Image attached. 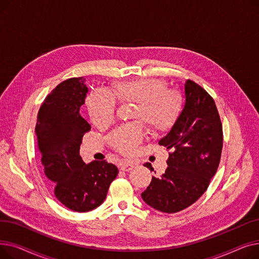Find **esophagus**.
Returning <instances> with one entry per match:
<instances>
[{"instance_id":"esophagus-1","label":"esophagus","mask_w":259,"mask_h":259,"mask_svg":"<svg viewBox=\"0 0 259 259\" xmlns=\"http://www.w3.org/2000/svg\"><path fill=\"white\" fill-rule=\"evenodd\" d=\"M133 168H134V165L129 160H124L120 162V170L122 171L128 172V171H131Z\"/></svg>"}]
</instances>
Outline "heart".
<instances>
[{
	"instance_id": "1",
	"label": "heart",
	"mask_w": 259,
	"mask_h": 259,
	"mask_svg": "<svg viewBox=\"0 0 259 259\" xmlns=\"http://www.w3.org/2000/svg\"><path fill=\"white\" fill-rule=\"evenodd\" d=\"M120 104H137L132 119L145 121L153 133L168 131L179 116L182 107L181 94L172 89L164 79L141 77L131 80L113 81L110 93L92 91L86 99V107L93 124L99 127L111 125ZM144 140L141 124H131L115 130L109 142L116 151L131 154Z\"/></svg>"
}]
</instances>
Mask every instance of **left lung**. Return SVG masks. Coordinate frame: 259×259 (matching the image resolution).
Returning <instances> with one entry per match:
<instances>
[{
	"instance_id": "8db88e82",
	"label": "left lung",
	"mask_w": 259,
	"mask_h": 259,
	"mask_svg": "<svg viewBox=\"0 0 259 259\" xmlns=\"http://www.w3.org/2000/svg\"><path fill=\"white\" fill-rule=\"evenodd\" d=\"M185 106L158 144L171 149L168 168L142 193L144 201L164 213L180 212L194 203L209 187L223 150V126L214 100L193 80L185 83ZM153 170L151 164L144 165Z\"/></svg>"
}]
</instances>
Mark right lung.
<instances>
[{
    "instance_id": "add662e5",
    "label": "right lung",
    "mask_w": 259,
    "mask_h": 259,
    "mask_svg": "<svg viewBox=\"0 0 259 259\" xmlns=\"http://www.w3.org/2000/svg\"><path fill=\"white\" fill-rule=\"evenodd\" d=\"M88 88L85 78L66 79L40 106L35 125L40 161L56 197L75 212L101 206L118 169L106 160L85 164L79 155L84 134L91 127L79 114Z\"/></svg>"
}]
</instances>
